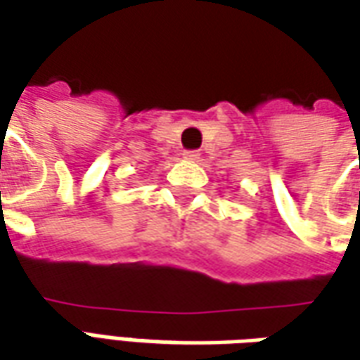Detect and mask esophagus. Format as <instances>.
I'll list each match as a JSON object with an SVG mask.
<instances>
[{
    "label": "esophagus",
    "instance_id": "34e87169",
    "mask_svg": "<svg viewBox=\"0 0 360 360\" xmlns=\"http://www.w3.org/2000/svg\"><path fill=\"white\" fill-rule=\"evenodd\" d=\"M184 158H188V160H198L200 158V150H186Z\"/></svg>",
    "mask_w": 360,
    "mask_h": 360
}]
</instances>
